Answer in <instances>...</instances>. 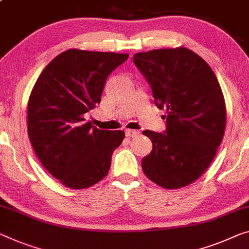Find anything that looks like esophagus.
I'll list each match as a JSON object with an SVG mask.
<instances>
[{
    "label": "esophagus",
    "mask_w": 249,
    "mask_h": 249,
    "mask_svg": "<svg viewBox=\"0 0 249 249\" xmlns=\"http://www.w3.org/2000/svg\"><path fill=\"white\" fill-rule=\"evenodd\" d=\"M124 132H125V137H129V138L136 137L140 133L139 131H138V130H131V129H127Z\"/></svg>",
    "instance_id": "esophagus-1"
}]
</instances>
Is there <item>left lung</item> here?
I'll use <instances>...</instances> for the list:
<instances>
[{"label":"left lung","mask_w":249,"mask_h":249,"mask_svg":"<svg viewBox=\"0 0 249 249\" xmlns=\"http://www.w3.org/2000/svg\"><path fill=\"white\" fill-rule=\"evenodd\" d=\"M133 63L167 114L166 131H143L152 141L141 161L143 173L163 188L185 187L205 173L223 140L226 107L219 82L206 61L186 48L137 53Z\"/></svg>","instance_id":"1"}]
</instances>
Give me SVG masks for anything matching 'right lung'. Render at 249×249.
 Instances as JSON below:
<instances>
[{"label": "right lung", "instance_id": "1", "mask_svg": "<svg viewBox=\"0 0 249 249\" xmlns=\"http://www.w3.org/2000/svg\"><path fill=\"white\" fill-rule=\"evenodd\" d=\"M129 54L67 50L50 62L28 105V133L37 158L64 186L82 189L105 178L124 132L86 122L106 80Z\"/></svg>", "mask_w": 249, "mask_h": 249}]
</instances>
